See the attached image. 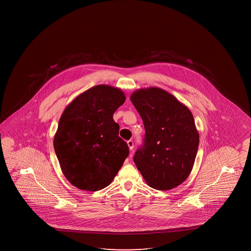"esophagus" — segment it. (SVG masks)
Segmentation results:
<instances>
[{
  "instance_id": "esophagus-1",
  "label": "esophagus",
  "mask_w": 251,
  "mask_h": 251,
  "mask_svg": "<svg viewBox=\"0 0 251 251\" xmlns=\"http://www.w3.org/2000/svg\"><path fill=\"white\" fill-rule=\"evenodd\" d=\"M127 146H128V148H129V150H133V148H134V142L133 141H128L127 142Z\"/></svg>"
}]
</instances>
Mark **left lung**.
Wrapping results in <instances>:
<instances>
[{
	"label": "left lung",
	"mask_w": 251,
	"mask_h": 251,
	"mask_svg": "<svg viewBox=\"0 0 251 251\" xmlns=\"http://www.w3.org/2000/svg\"><path fill=\"white\" fill-rule=\"evenodd\" d=\"M130 100L146 131L144 144L134 156L136 167L151 188H176L192 171L199 146L191 111L158 87L136 90Z\"/></svg>",
	"instance_id": "obj_1"
}]
</instances>
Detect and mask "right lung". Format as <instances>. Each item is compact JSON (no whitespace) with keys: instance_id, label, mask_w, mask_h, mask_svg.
Segmentation results:
<instances>
[{"instance_id":"obj_1","label":"right lung","mask_w":251,"mask_h":251,"mask_svg":"<svg viewBox=\"0 0 251 251\" xmlns=\"http://www.w3.org/2000/svg\"><path fill=\"white\" fill-rule=\"evenodd\" d=\"M119 88L93 86L76 97L61 116L54 148L72 185L98 191L110 185L128 155L113 114L125 102Z\"/></svg>"}]
</instances>
